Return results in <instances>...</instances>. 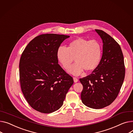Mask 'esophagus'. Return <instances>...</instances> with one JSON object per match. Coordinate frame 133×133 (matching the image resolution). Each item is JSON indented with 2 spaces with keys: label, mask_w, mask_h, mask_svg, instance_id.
<instances>
[{
  "label": "esophagus",
  "mask_w": 133,
  "mask_h": 133,
  "mask_svg": "<svg viewBox=\"0 0 133 133\" xmlns=\"http://www.w3.org/2000/svg\"><path fill=\"white\" fill-rule=\"evenodd\" d=\"M73 79H74V82L75 83L78 82V79H77L76 77H73Z\"/></svg>",
  "instance_id": "esophagus-1"
}]
</instances>
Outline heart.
Masks as SVG:
<instances>
[{
  "label": "heart",
  "mask_w": 133,
  "mask_h": 133,
  "mask_svg": "<svg viewBox=\"0 0 133 133\" xmlns=\"http://www.w3.org/2000/svg\"><path fill=\"white\" fill-rule=\"evenodd\" d=\"M102 55V46L98 41L82 37L70 41L67 48L60 46L57 51V58L65 69L70 67L74 58L76 62L68 70L74 75L80 74L84 69L87 71L96 69L100 63Z\"/></svg>",
  "instance_id": "b5f03b06"
}]
</instances>
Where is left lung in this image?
<instances>
[{
  "instance_id": "obj_1",
  "label": "left lung",
  "mask_w": 133,
  "mask_h": 133,
  "mask_svg": "<svg viewBox=\"0 0 133 133\" xmlns=\"http://www.w3.org/2000/svg\"><path fill=\"white\" fill-rule=\"evenodd\" d=\"M103 41L100 63L91 74L79 78L81 94L87 107L99 109L110 105L117 97L125 75L124 59L119 44L103 30L95 29Z\"/></svg>"
}]
</instances>
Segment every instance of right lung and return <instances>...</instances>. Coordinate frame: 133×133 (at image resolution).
Returning <instances> with one entry per match:
<instances>
[{
	"label": "right lung",
	"instance_id": "obj_1",
	"mask_svg": "<svg viewBox=\"0 0 133 133\" xmlns=\"http://www.w3.org/2000/svg\"><path fill=\"white\" fill-rule=\"evenodd\" d=\"M69 36L42 34L22 52L19 63L22 93L30 107L43 113L59 109L74 81L58 64L57 51Z\"/></svg>",
	"mask_w": 133,
	"mask_h": 133
}]
</instances>
